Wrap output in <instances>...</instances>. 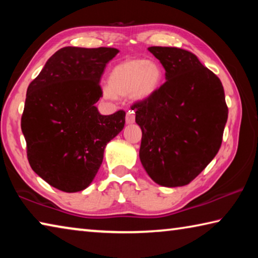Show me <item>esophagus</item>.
Returning <instances> with one entry per match:
<instances>
[{"label": "esophagus", "instance_id": "esophagus-1", "mask_svg": "<svg viewBox=\"0 0 258 258\" xmlns=\"http://www.w3.org/2000/svg\"><path fill=\"white\" fill-rule=\"evenodd\" d=\"M134 120H135V115L133 111H128L127 113H126V118H125L126 124H128V125L133 124Z\"/></svg>", "mask_w": 258, "mask_h": 258}]
</instances>
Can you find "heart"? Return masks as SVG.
I'll return each instance as SVG.
<instances>
[{"mask_svg":"<svg viewBox=\"0 0 258 258\" xmlns=\"http://www.w3.org/2000/svg\"><path fill=\"white\" fill-rule=\"evenodd\" d=\"M164 82V72L159 63L146 59H130L116 64L103 87L106 99L131 95L135 101L143 102L158 93Z\"/></svg>","mask_w":258,"mask_h":258,"instance_id":"obj_1","label":"heart"}]
</instances>
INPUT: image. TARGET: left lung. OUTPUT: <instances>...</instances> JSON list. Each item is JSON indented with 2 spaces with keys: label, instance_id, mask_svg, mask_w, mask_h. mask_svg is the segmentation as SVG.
Wrapping results in <instances>:
<instances>
[{
  "label": "left lung",
  "instance_id": "left-lung-1",
  "mask_svg": "<svg viewBox=\"0 0 258 258\" xmlns=\"http://www.w3.org/2000/svg\"><path fill=\"white\" fill-rule=\"evenodd\" d=\"M165 68V84L133 106L142 131L140 160L157 184L194 180L220 150L228 120L223 85L197 55L178 47H148Z\"/></svg>",
  "mask_w": 258,
  "mask_h": 258
}]
</instances>
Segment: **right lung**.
Here are the masks:
<instances>
[{"label":"right lung","instance_id":"right-lung-1","mask_svg":"<svg viewBox=\"0 0 258 258\" xmlns=\"http://www.w3.org/2000/svg\"><path fill=\"white\" fill-rule=\"evenodd\" d=\"M118 52L62 47L28 86L21 117L28 161L55 189H86L102 164L107 143L124 128L123 110L104 116L95 107L102 97L100 78Z\"/></svg>","mask_w":258,"mask_h":258}]
</instances>
